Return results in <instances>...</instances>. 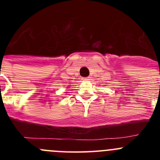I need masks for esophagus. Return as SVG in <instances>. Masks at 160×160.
<instances>
[{
	"instance_id": "obj_1",
	"label": "esophagus",
	"mask_w": 160,
	"mask_h": 160,
	"mask_svg": "<svg viewBox=\"0 0 160 160\" xmlns=\"http://www.w3.org/2000/svg\"><path fill=\"white\" fill-rule=\"evenodd\" d=\"M83 80H84V81H86V82H89L90 80V77L84 78H83Z\"/></svg>"
}]
</instances>
